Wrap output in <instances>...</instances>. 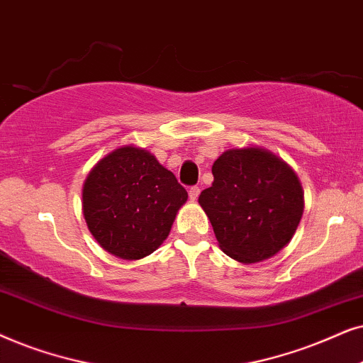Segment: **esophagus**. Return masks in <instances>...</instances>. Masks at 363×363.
I'll return each mask as SVG.
<instances>
[{
  "mask_svg": "<svg viewBox=\"0 0 363 363\" xmlns=\"http://www.w3.org/2000/svg\"><path fill=\"white\" fill-rule=\"evenodd\" d=\"M199 194H201V189L197 186H192L189 189V199L191 201H196L197 197H199Z\"/></svg>",
  "mask_w": 363,
  "mask_h": 363,
  "instance_id": "obj_1",
  "label": "esophagus"
}]
</instances>
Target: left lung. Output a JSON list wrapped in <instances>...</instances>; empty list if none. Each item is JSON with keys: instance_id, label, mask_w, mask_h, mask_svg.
I'll return each instance as SVG.
<instances>
[{"instance_id": "obj_1", "label": "left lung", "mask_w": 363, "mask_h": 363, "mask_svg": "<svg viewBox=\"0 0 363 363\" xmlns=\"http://www.w3.org/2000/svg\"><path fill=\"white\" fill-rule=\"evenodd\" d=\"M201 192L220 249L244 264L272 257L291 242L303 212L296 172L260 147L229 149L212 166Z\"/></svg>"}]
</instances>
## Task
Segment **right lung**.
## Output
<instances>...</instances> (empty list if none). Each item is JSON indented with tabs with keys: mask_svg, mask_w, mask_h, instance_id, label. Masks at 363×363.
I'll use <instances>...</instances> for the list:
<instances>
[{
	"mask_svg": "<svg viewBox=\"0 0 363 363\" xmlns=\"http://www.w3.org/2000/svg\"><path fill=\"white\" fill-rule=\"evenodd\" d=\"M187 191L147 151L119 147L96 164L83 187L91 234L116 257L152 254L171 230Z\"/></svg>",
	"mask_w": 363,
	"mask_h": 363,
	"instance_id": "1",
	"label": "right lung"
}]
</instances>
